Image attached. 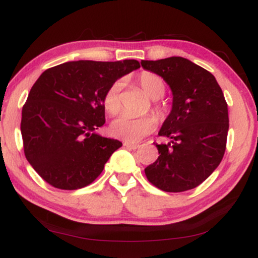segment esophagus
Returning a JSON list of instances; mask_svg holds the SVG:
<instances>
[{"instance_id": "obj_1", "label": "esophagus", "mask_w": 258, "mask_h": 258, "mask_svg": "<svg viewBox=\"0 0 258 258\" xmlns=\"http://www.w3.org/2000/svg\"><path fill=\"white\" fill-rule=\"evenodd\" d=\"M125 148H129V149H137L140 146L139 144H134V143H130V142H124V144H123Z\"/></svg>"}]
</instances>
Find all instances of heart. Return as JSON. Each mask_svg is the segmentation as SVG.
Here are the masks:
<instances>
[{
	"instance_id": "b5f03b06",
	"label": "heart",
	"mask_w": 258,
	"mask_h": 258,
	"mask_svg": "<svg viewBox=\"0 0 258 258\" xmlns=\"http://www.w3.org/2000/svg\"><path fill=\"white\" fill-rule=\"evenodd\" d=\"M139 84L143 93L151 100H158L164 95L165 87L163 80L154 73L143 72L139 76ZM122 81H116L108 88L103 97L104 109L109 114L114 115L121 108V90ZM160 112L163 108L156 107ZM157 119L155 116H141L135 117L130 115H121L115 118L110 124V134L116 139L123 140L125 142H139L144 137L150 135L156 128Z\"/></svg>"
}]
</instances>
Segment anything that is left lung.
Segmentation results:
<instances>
[{
    "instance_id": "1",
    "label": "left lung",
    "mask_w": 258,
    "mask_h": 258,
    "mask_svg": "<svg viewBox=\"0 0 258 258\" xmlns=\"http://www.w3.org/2000/svg\"><path fill=\"white\" fill-rule=\"evenodd\" d=\"M143 69L161 76L172 93L170 114L156 144L160 156L144 169L148 181L167 192L196 188L223 158L229 130L228 104L213 74L179 56L142 61Z\"/></svg>"
}]
</instances>
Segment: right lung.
I'll return each instance as SVG.
<instances>
[{
  "mask_svg": "<svg viewBox=\"0 0 258 258\" xmlns=\"http://www.w3.org/2000/svg\"><path fill=\"white\" fill-rule=\"evenodd\" d=\"M140 67L136 59L72 61L41 74L23 105L21 134L28 162L45 182L76 190L98 177L122 147L96 133L105 123L104 94Z\"/></svg>",
  "mask_w": 258,
  "mask_h": 258,
  "instance_id": "obj_1",
  "label": "right lung"
}]
</instances>
